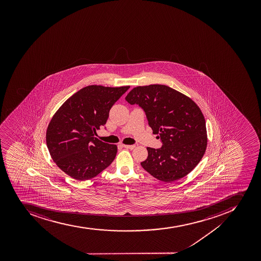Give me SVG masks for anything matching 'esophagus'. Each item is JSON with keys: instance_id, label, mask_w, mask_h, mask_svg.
I'll return each instance as SVG.
<instances>
[{"instance_id": "obj_1", "label": "esophagus", "mask_w": 261, "mask_h": 261, "mask_svg": "<svg viewBox=\"0 0 261 261\" xmlns=\"http://www.w3.org/2000/svg\"><path fill=\"white\" fill-rule=\"evenodd\" d=\"M122 147L125 148H128V149H134L135 148V145H122Z\"/></svg>"}]
</instances>
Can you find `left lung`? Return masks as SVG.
I'll list each match as a JSON object with an SVG mask.
<instances>
[{"label": "left lung", "instance_id": "8db88e82", "mask_svg": "<svg viewBox=\"0 0 261 261\" xmlns=\"http://www.w3.org/2000/svg\"><path fill=\"white\" fill-rule=\"evenodd\" d=\"M143 109L148 125L159 134L161 148H147L141 165L151 175L170 182L187 175L202 160L207 147L205 120L193 100L168 86L137 87L125 97Z\"/></svg>", "mask_w": 261, "mask_h": 261}]
</instances>
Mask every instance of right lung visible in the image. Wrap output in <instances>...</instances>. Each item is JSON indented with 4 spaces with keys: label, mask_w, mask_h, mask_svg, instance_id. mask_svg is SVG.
Here are the masks:
<instances>
[{
    "label": "right lung",
    "mask_w": 261,
    "mask_h": 261,
    "mask_svg": "<svg viewBox=\"0 0 261 261\" xmlns=\"http://www.w3.org/2000/svg\"><path fill=\"white\" fill-rule=\"evenodd\" d=\"M129 86L109 88L91 85L74 93L49 122L46 145L59 169L76 180L90 179L107 169L118 148L95 138L106 124L113 104Z\"/></svg>",
    "instance_id": "1"
}]
</instances>
